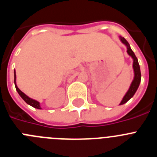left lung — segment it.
Here are the masks:
<instances>
[{"label": "left lung", "mask_w": 157, "mask_h": 157, "mask_svg": "<svg viewBox=\"0 0 157 157\" xmlns=\"http://www.w3.org/2000/svg\"><path fill=\"white\" fill-rule=\"evenodd\" d=\"M120 40L122 41V42L123 44H125L127 46V53L131 56V57L134 59V63H133V67H134V78L133 80L132 83H131V85H130V89H129V90L127 91V93L126 94V95L124 96V98H123V101H121V103L120 105H123V104L127 103V101L130 99V98H132L133 96L134 95L135 92L138 90V86H139V84L141 82V71H140V66L139 63H138V59L136 57V56L134 55V52L132 51V49L130 48V45H129V43L127 42V40L124 38V37H120Z\"/></svg>", "instance_id": "left-lung-1"}]
</instances>
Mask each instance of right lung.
I'll return each instance as SVG.
<instances>
[{
	"mask_svg": "<svg viewBox=\"0 0 157 157\" xmlns=\"http://www.w3.org/2000/svg\"><path fill=\"white\" fill-rule=\"evenodd\" d=\"M14 82H15V86H16V90H17L18 94H19V95H20V97H21V98L24 100V101L26 102V103L28 104V105H30V106L34 107V108H35V109H41V107H40L39 102H38V101H34V100L31 99V98H30L29 97H27L26 94H23V93L22 92V91L20 90L19 88H18L17 86H16V71L14 72Z\"/></svg>",
	"mask_w": 157,
	"mask_h": 157,
	"instance_id": "add662e5",
	"label": "right lung"
}]
</instances>
